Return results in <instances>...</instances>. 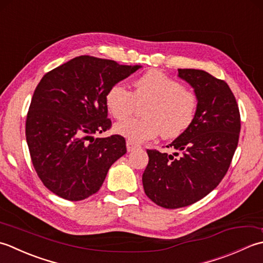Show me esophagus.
<instances>
[{"mask_svg": "<svg viewBox=\"0 0 263 263\" xmlns=\"http://www.w3.org/2000/svg\"><path fill=\"white\" fill-rule=\"evenodd\" d=\"M139 146L137 145V144H135L134 142H130V141H127V151L128 152H132L134 151V149L138 148Z\"/></svg>", "mask_w": 263, "mask_h": 263, "instance_id": "obj_1", "label": "esophagus"}]
</instances>
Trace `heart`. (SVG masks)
I'll return each mask as SVG.
<instances>
[{
    "instance_id": "b5f03b06",
    "label": "heart",
    "mask_w": 263,
    "mask_h": 263,
    "mask_svg": "<svg viewBox=\"0 0 263 263\" xmlns=\"http://www.w3.org/2000/svg\"><path fill=\"white\" fill-rule=\"evenodd\" d=\"M109 114L118 120L126 119L137 105L141 119L118 122L115 132L134 143L146 142L161 134L163 138L181 135L194 120L199 99L192 89L159 71H147L133 83V90L116 84L105 95Z\"/></svg>"
}]
</instances>
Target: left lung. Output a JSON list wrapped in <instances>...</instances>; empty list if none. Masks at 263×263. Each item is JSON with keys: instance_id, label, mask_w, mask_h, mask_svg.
<instances>
[{"instance_id": "1", "label": "left lung", "mask_w": 263, "mask_h": 263, "mask_svg": "<svg viewBox=\"0 0 263 263\" xmlns=\"http://www.w3.org/2000/svg\"><path fill=\"white\" fill-rule=\"evenodd\" d=\"M178 76L199 99L195 118L167 146L176 149L174 154L147 149L142 177L148 199L165 209L191 205L216 189L227 174L240 132L237 102L224 80L197 69H178Z\"/></svg>"}]
</instances>
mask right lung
I'll list each match as a JSON object with an SVG mask.
<instances>
[{"mask_svg":"<svg viewBox=\"0 0 263 263\" xmlns=\"http://www.w3.org/2000/svg\"><path fill=\"white\" fill-rule=\"evenodd\" d=\"M138 68L80 55L43 76L27 114L26 139L46 189L68 201L85 200L100 190L127 148L120 135L94 138L93 134L112 125L106 92Z\"/></svg>","mask_w":263,"mask_h":263,"instance_id":"add662e5","label":"right lung"}]
</instances>
